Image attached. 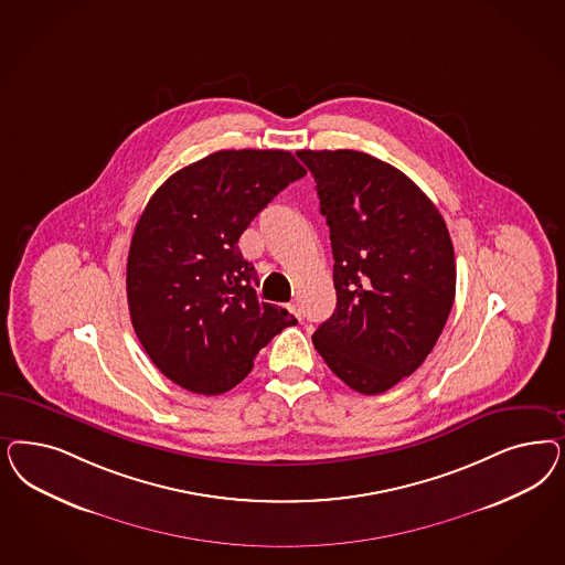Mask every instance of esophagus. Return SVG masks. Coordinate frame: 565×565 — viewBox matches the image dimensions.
Instances as JSON below:
<instances>
[{"label": "esophagus", "mask_w": 565, "mask_h": 565, "mask_svg": "<svg viewBox=\"0 0 565 565\" xmlns=\"http://www.w3.org/2000/svg\"><path fill=\"white\" fill-rule=\"evenodd\" d=\"M289 311H291V313H295L297 318L301 316V310H299V303H297V301H291V303H289Z\"/></svg>", "instance_id": "obj_1"}]
</instances>
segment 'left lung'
I'll return each instance as SVG.
<instances>
[{
	"instance_id": "1",
	"label": "left lung",
	"mask_w": 565,
	"mask_h": 565,
	"mask_svg": "<svg viewBox=\"0 0 565 565\" xmlns=\"http://www.w3.org/2000/svg\"><path fill=\"white\" fill-rule=\"evenodd\" d=\"M308 166L332 245L337 308L311 337L353 391L379 395L428 358L456 299V254L437 205L395 166L353 149Z\"/></svg>"
}]
</instances>
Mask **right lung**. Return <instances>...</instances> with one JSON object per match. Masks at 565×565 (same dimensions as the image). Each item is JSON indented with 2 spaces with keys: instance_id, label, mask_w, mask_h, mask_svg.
<instances>
[{
  "instance_id": "obj_1",
  "label": "right lung",
  "mask_w": 565,
  "mask_h": 565,
  "mask_svg": "<svg viewBox=\"0 0 565 565\" xmlns=\"http://www.w3.org/2000/svg\"><path fill=\"white\" fill-rule=\"evenodd\" d=\"M306 168L282 149H222L184 166L147 201L127 262L130 322L172 383L222 395L289 311L259 301L255 268L238 252L252 220Z\"/></svg>"
}]
</instances>
